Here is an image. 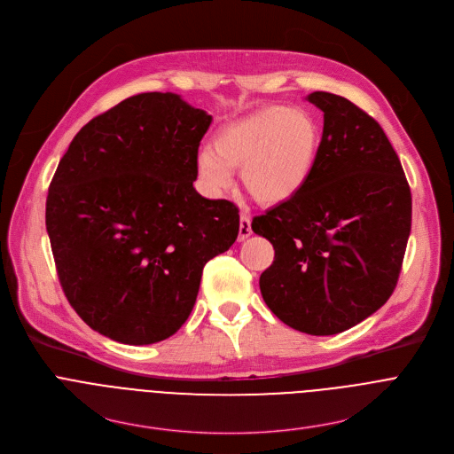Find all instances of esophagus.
Returning a JSON list of instances; mask_svg holds the SVG:
<instances>
[{
    "mask_svg": "<svg viewBox=\"0 0 454 454\" xmlns=\"http://www.w3.org/2000/svg\"><path fill=\"white\" fill-rule=\"evenodd\" d=\"M251 235V219L249 215L242 214L240 221H239V240H244Z\"/></svg>",
    "mask_w": 454,
    "mask_h": 454,
    "instance_id": "esophagus-1",
    "label": "esophagus"
}]
</instances>
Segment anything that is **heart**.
<instances>
[{
    "mask_svg": "<svg viewBox=\"0 0 454 454\" xmlns=\"http://www.w3.org/2000/svg\"><path fill=\"white\" fill-rule=\"evenodd\" d=\"M321 144L316 118L305 109L266 106L224 123L196 158V179L207 196L217 198L231 188L233 168L262 205H280L309 183Z\"/></svg>",
    "mask_w": 454,
    "mask_h": 454,
    "instance_id": "heart-1",
    "label": "heart"
}]
</instances>
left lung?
Here are the masks:
<instances>
[{"label":"left lung","mask_w":454,"mask_h":454,"mask_svg":"<svg viewBox=\"0 0 454 454\" xmlns=\"http://www.w3.org/2000/svg\"><path fill=\"white\" fill-rule=\"evenodd\" d=\"M323 111L314 172L296 198L251 223L275 247L261 293L286 325L343 333L392 296L411 231V192L380 125L350 100L307 97Z\"/></svg>","instance_id":"8db88e82"}]
</instances>
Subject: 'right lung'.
<instances>
[{
  "mask_svg": "<svg viewBox=\"0 0 454 454\" xmlns=\"http://www.w3.org/2000/svg\"><path fill=\"white\" fill-rule=\"evenodd\" d=\"M210 123L176 93H140L90 120L59 161L46 200L59 282L109 340L176 334L205 264L239 235V208L193 188Z\"/></svg>",
  "mask_w": 454,
  "mask_h": 454,
  "instance_id": "1",
  "label": "right lung"
}]
</instances>
